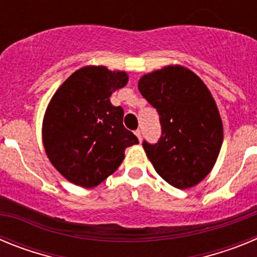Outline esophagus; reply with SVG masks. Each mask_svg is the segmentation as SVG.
<instances>
[{
  "label": "esophagus",
  "mask_w": 257,
  "mask_h": 257,
  "mask_svg": "<svg viewBox=\"0 0 257 257\" xmlns=\"http://www.w3.org/2000/svg\"><path fill=\"white\" fill-rule=\"evenodd\" d=\"M135 135L138 136V139L142 140V131H140V130H136V131H135Z\"/></svg>",
  "instance_id": "esophagus-1"
}]
</instances>
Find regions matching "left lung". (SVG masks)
Instances as JSON below:
<instances>
[{
    "label": "left lung",
    "mask_w": 257,
    "mask_h": 257,
    "mask_svg": "<svg viewBox=\"0 0 257 257\" xmlns=\"http://www.w3.org/2000/svg\"><path fill=\"white\" fill-rule=\"evenodd\" d=\"M138 87L160 114L158 142H143L154 170L178 189L194 187L212 170L222 144L212 95L197 74L180 65L145 74Z\"/></svg>",
    "instance_id": "obj_1"
}]
</instances>
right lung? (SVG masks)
<instances>
[{"instance_id":"right-lung-1","label":"right lung","mask_w":257,"mask_h":257,"mask_svg":"<svg viewBox=\"0 0 257 257\" xmlns=\"http://www.w3.org/2000/svg\"><path fill=\"white\" fill-rule=\"evenodd\" d=\"M128 81L124 72L85 67L54 94L42 127L52 166L70 183L92 188L119 167L124 149L139 140L123 126V109L110 95Z\"/></svg>"}]
</instances>
